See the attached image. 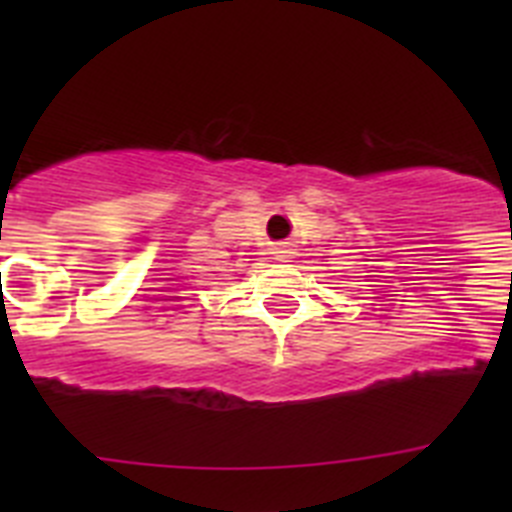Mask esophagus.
<instances>
[{
    "label": "esophagus",
    "instance_id": "34e87169",
    "mask_svg": "<svg viewBox=\"0 0 512 512\" xmlns=\"http://www.w3.org/2000/svg\"><path fill=\"white\" fill-rule=\"evenodd\" d=\"M295 256V248H292V243H279L277 248H274V259L277 261H289Z\"/></svg>",
    "mask_w": 512,
    "mask_h": 512
}]
</instances>
